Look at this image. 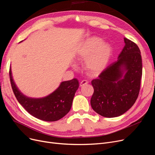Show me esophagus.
Instances as JSON below:
<instances>
[{
  "mask_svg": "<svg viewBox=\"0 0 155 155\" xmlns=\"http://www.w3.org/2000/svg\"><path fill=\"white\" fill-rule=\"evenodd\" d=\"M88 84V81H87V80H82L81 82H80V87H82V86H84V85H86V84Z\"/></svg>",
  "mask_w": 155,
  "mask_h": 155,
  "instance_id": "obj_1",
  "label": "esophagus"
}]
</instances>
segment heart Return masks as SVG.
Returning <instances> with one entry per match:
<instances>
[{
  "label": "heart",
  "mask_w": 155,
  "mask_h": 155,
  "mask_svg": "<svg viewBox=\"0 0 155 155\" xmlns=\"http://www.w3.org/2000/svg\"><path fill=\"white\" fill-rule=\"evenodd\" d=\"M113 49L108 43L97 37L89 38L82 44L78 51L79 58L86 60L85 68L91 75H98L108 64Z\"/></svg>",
  "instance_id": "heart-1"
}]
</instances>
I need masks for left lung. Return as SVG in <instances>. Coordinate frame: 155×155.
<instances>
[{
	"mask_svg": "<svg viewBox=\"0 0 155 155\" xmlns=\"http://www.w3.org/2000/svg\"><path fill=\"white\" fill-rule=\"evenodd\" d=\"M125 46L118 57L92 80V109L99 115L113 118L123 115L137 99L143 73L142 58L138 46L124 38Z\"/></svg>",
	"mask_w": 155,
	"mask_h": 155,
	"instance_id": "1",
	"label": "left lung"
}]
</instances>
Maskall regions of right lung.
<instances>
[{"instance_id": "right-lung-1", "label": "right lung", "mask_w": 155, "mask_h": 155, "mask_svg": "<svg viewBox=\"0 0 155 155\" xmlns=\"http://www.w3.org/2000/svg\"><path fill=\"white\" fill-rule=\"evenodd\" d=\"M9 77L12 89L18 102L30 115L46 122H54L64 117L72 105L73 97L79 87L78 80L73 78L61 83L53 92L42 98L25 96L17 87L12 78L11 68Z\"/></svg>"}]
</instances>
